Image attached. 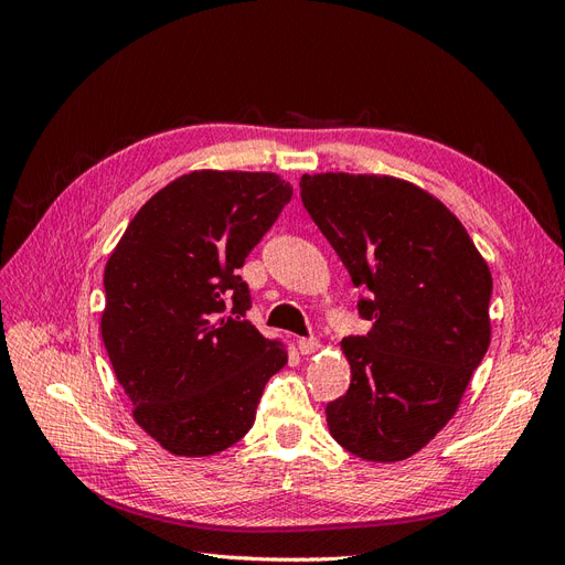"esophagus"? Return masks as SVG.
I'll list each match as a JSON object with an SVG mask.
<instances>
[{
    "label": "esophagus",
    "mask_w": 565,
    "mask_h": 565,
    "mask_svg": "<svg viewBox=\"0 0 565 565\" xmlns=\"http://www.w3.org/2000/svg\"><path fill=\"white\" fill-rule=\"evenodd\" d=\"M297 347H299V353H303V355H311V353H316V351L320 349V341H318V339H313V337H309V339H299V341H297Z\"/></svg>",
    "instance_id": "1"
}]
</instances>
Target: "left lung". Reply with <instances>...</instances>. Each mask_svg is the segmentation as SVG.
I'll list each match as a JSON object with an SVG mask.
<instances>
[{
  "instance_id": "left-lung-1",
  "label": "left lung",
  "mask_w": 565,
  "mask_h": 565,
  "mask_svg": "<svg viewBox=\"0 0 565 565\" xmlns=\"http://www.w3.org/2000/svg\"><path fill=\"white\" fill-rule=\"evenodd\" d=\"M299 185L372 322L341 341L351 386L324 407L330 434L355 457L405 459L450 422L490 347V268L459 218L415 183L328 172Z\"/></svg>"
}]
</instances>
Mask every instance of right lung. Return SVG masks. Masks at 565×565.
Returning a JSON list of instances; mask_svg holds the SVG:
<instances>
[{"label": "right lung", "instance_id": "right-lung-1", "mask_svg": "<svg viewBox=\"0 0 565 565\" xmlns=\"http://www.w3.org/2000/svg\"><path fill=\"white\" fill-rule=\"evenodd\" d=\"M289 200L292 185L270 172L183 174L136 212L110 254L100 337L136 424L172 455L241 440L287 363L280 341L245 320L252 297L237 268Z\"/></svg>", "mask_w": 565, "mask_h": 565}]
</instances>
